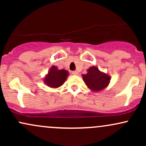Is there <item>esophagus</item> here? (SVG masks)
<instances>
[{
    "instance_id": "esophagus-1",
    "label": "esophagus",
    "mask_w": 146,
    "mask_h": 146,
    "mask_svg": "<svg viewBox=\"0 0 146 146\" xmlns=\"http://www.w3.org/2000/svg\"><path fill=\"white\" fill-rule=\"evenodd\" d=\"M71 73L73 75H78V71H72L71 72Z\"/></svg>"
}]
</instances>
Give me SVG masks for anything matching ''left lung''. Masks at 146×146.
<instances>
[{
  "instance_id": "8db88e82",
  "label": "left lung",
  "mask_w": 146,
  "mask_h": 146,
  "mask_svg": "<svg viewBox=\"0 0 146 146\" xmlns=\"http://www.w3.org/2000/svg\"><path fill=\"white\" fill-rule=\"evenodd\" d=\"M84 82L91 90L98 91L108 86L110 78L105 73H102L95 66H92L87 71L86 75H83Z\"/></svg>"
}]
</instances>
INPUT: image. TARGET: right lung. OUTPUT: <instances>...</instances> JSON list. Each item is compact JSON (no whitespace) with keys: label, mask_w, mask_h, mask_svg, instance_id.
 Segmentation results:
<instances>
[{"label":"right lung","mask_w":146,"mask_h":146,"mask_svg":"<svg viewBox=\"0 0 146 146\" xmlns=\"http://www.w3.org/2000/svg\"><path fill=\"white\" fill-rule=\"evenodd\" d=\"M68 71L64 69L58 70L56 66H52L44 80V83L51 88H58L63 84L68 76Z\"/></svg>","instance_id":"add662e5"}]
</instances>
